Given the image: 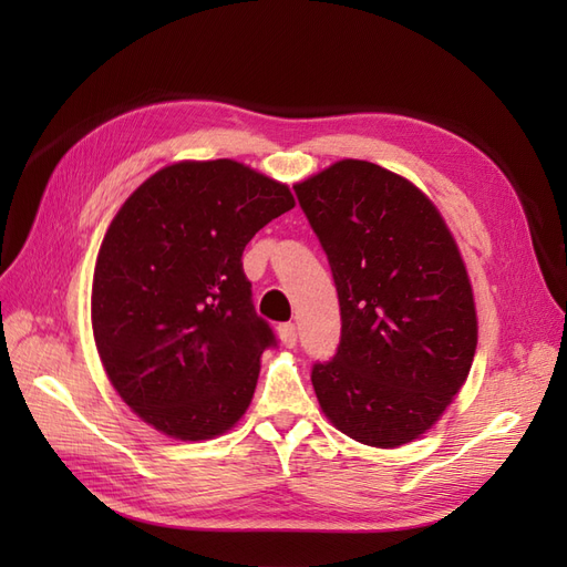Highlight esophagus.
Returning a JSON list of instances; mask_svg holds the SVG:
<instances>
[{"instance_id":"34e87169","label":"esophagus","mask_w":567,"mask_h":567,"mask_svg":"<svg viewBox=\"0 0 567 567\" xmlns=\"http://www.w3.org/2000/svg\"><path fill=\"white\" fill-rule=\"evenodd\" d=\"M279 338L284 342V348H296V342H298L296 323H281L279 326Z\"/></svg>"}]
</instances>
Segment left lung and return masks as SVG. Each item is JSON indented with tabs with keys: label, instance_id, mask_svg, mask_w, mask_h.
I'll return each mask as SVG.
<instances>
[{
	"label": "left lung",
	"instance_id": "obj_1",
	"mask_svg": "<svg viewBox=\"0 0 567 567\" xmlns=\"http://www.w3.org/2000/svg\"><path fill=\"white\" fill-rule=\"evenodd\" d=\"M293 188L340 302L338 352L312 367L321 411L357 442L400 447L468 379L477 319L466 265L433 200L381 165L338 161Z\"/></svg>",
	"mask_w": 567,
	"mask_h": 567
}]
</instances>
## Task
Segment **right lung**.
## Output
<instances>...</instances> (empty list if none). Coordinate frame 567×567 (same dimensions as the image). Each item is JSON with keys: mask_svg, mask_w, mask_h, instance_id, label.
I'll use <instances>...</instances> for the list:
<instances>
[{"mask_svg": "<svg viewBox=\"0 0 567 567\" xmlns=\"http://www.w3.org/2000/svg\"><path fill=\"white\" fill-rule=\"evenodd\" d=\"M293 205L286 184L244 163L182 161L113 217L94 267V340L111 385L156 431L210 440L246 414L277 338L241 257Z\"/></svg>", "mask_w": 567, "mask_h": 567, "instance_id": "right-lung-1", "label": "right lung"}]
</instances>
